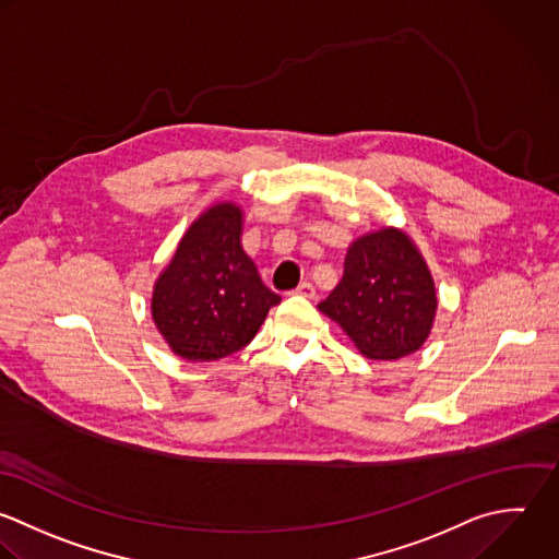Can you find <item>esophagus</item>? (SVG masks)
Segmentation results:
<instances>
[{
    "mask_svg": "<svg viewBox=\"0 0 559 559\" xmlns=\"http://www.w3.org/2000/svg\"><path fill=\"white\" fill-rule=\"evenodd\" d=\"M294 294L296 296H305V298H313L316 296V287L311 283H302Z\"/></svg>",
    "mask_w": 559,
    "mask_h": 559,
    "instance_id": "esophagus-1",
    "label": "esophagus"
}]
</instances>
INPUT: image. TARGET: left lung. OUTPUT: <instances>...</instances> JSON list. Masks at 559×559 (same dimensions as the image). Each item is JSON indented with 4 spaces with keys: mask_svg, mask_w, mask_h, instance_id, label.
<instances>
[{
    "mask_svg": "<svg viewBox=\"0 0 559 559\" xmlns=\"http://www.w3.org/2000/svg\"><path fill=\"white\" fill-rule=\"evenodd\" d=\"M318 309L377 361L407 357L431 335L438 292L414 239L383 226L348 246L344 276Z\"/></svg>",
    "mask_w": 559,
    "mask_h": 559,
    "instance_id": "obj_1",
    "label": "left lung"
}]
</instances>
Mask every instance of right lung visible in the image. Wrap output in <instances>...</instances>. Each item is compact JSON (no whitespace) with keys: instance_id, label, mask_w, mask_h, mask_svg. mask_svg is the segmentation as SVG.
Returning a JSON list of instances; mask_svg holds the SVG:
<instances>
[{"instance_id":"right-lung-1","label":"right lung","mask_w":559,"mask_h":559,"mask_svg":"<svg viewBox=\"0 0 559 559\" xmlns=\"http://www.w3.org/2000/svg\"><path fill=\"white\" fill-rule=\"evenodd\" d=\"M243 211L233 200L200 213L152 289V320L174 355L215 361L252 342L281 302L241 246Z\"/></svg>"}]
</instances>
